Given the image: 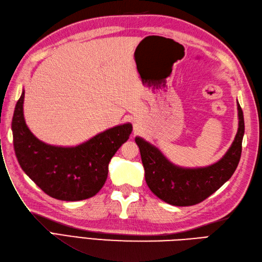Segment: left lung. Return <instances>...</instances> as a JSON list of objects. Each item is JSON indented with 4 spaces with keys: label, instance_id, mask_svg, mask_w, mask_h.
I'll use <instances>...</instances> for the list:
<instances>
[{
    "label": "left lung",
    "instance_id": "left-lung-1",
    "mask_svg": "<svg viewBox=\"0 0 262 262\" xmlns=\"http://www.w3.org/2000/svg\"><path fill=\"white\" fill-rule=\"evenodd\" d=\"M237 111L238 129L231 147L217 162L205 167L175 165L156 146L141 137L135 138L150 190L166 204L186 207L204 201L229 181L239 162L245 132L244 114L238 101Z\"/></svg>",
    "mask_w": 262,
    "mask_h": 262
}]
</instances>
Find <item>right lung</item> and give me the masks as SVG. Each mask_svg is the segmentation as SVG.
Instances as JSON below:
<instances>
[{
	"label": "right lung",
	"instance_id": "right-lung-1",
	"mask_svg": "<svg viewBox=\"0 0 262 262\" xmlns=\"http://www.w3.org/2000/svg\"><path fill=\"white\" fill-rule=\"evenodd\" d=\"M24 98L25 90L12 121L14 150L23 171L52 198L78 201L95 196L106 181L112 157L129 138L132 124L106 129L76 147L48 145L26 125Z\"/></svg>",
	"mask_w": 262,
	"mask_h": 262
}]
</instances>
